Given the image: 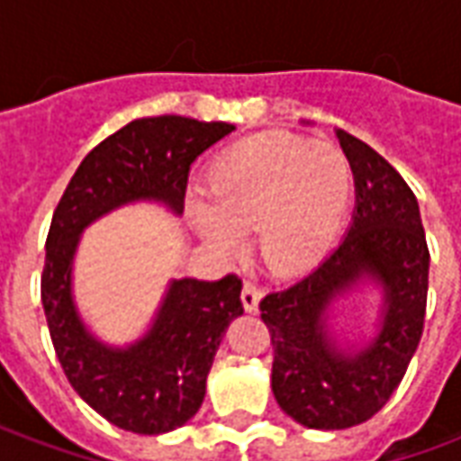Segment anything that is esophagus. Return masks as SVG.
<instances>
[{"instance_id": "esophagus-1", "label": "esophagus", "mask_w": 461, "mask_h": 461, "mask_svg": "<svg viewBox=\"0 0 461 461\" xmlns=\"http://www.w3.org/2000/svg\"><path fill=\"white\" fill-rule=\"evenodd\" d=\"M259 299H261L259 286H254V284L247 281V284L241 286V303H244L247 313H257V311H259Z\"/></svg>"}]
</instances>
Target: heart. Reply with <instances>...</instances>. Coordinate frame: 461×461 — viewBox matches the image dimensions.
I'll return each mask as SVG.
<instances>
[{
  "label": "heart",
  "mask_w": 461,
  "mask_h": 461,
  "mask_svg": "<svg viewBox=\"0 0 461 461\" xmlns=\"http://www.w3.org/2000/svg\"><path fill=\"white\" fill-rule=\"evenodd\" d=\"M353 194V172L339 145L291 132H257L212 160L207 200L187 217L212 249L234 254L254 230L259 261L274 274L316 264L336 240Z\"/></svg>",
  "instance_id": "b5f03b06"
}]
</instances>
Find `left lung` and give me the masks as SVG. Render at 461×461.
<instances>
[{"label": "left lung", "mask_w": 461, "mask_h": 461, "mask_svg": "<svg viewBox=\"0 0 461 461\" xmlns=\"http://www.w3.org/2000/svg\"><path fill=\"white\" fill-rule=\"evenodd\" d=\"M336 138L356 182L346 240L303 279L259 303L274 346V397L311 429L356 427L385 405L422 339L427 306L429 251L415 194L370 145L346 131ZM366 283L381 289L376 333L340 344L330 309Z\"/></svg>", "instance_id": "1"}]
</instances>
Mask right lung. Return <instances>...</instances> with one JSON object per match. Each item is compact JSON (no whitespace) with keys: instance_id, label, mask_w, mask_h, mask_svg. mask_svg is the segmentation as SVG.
I'll return each instance as SVG.
<instances>
[{"instance_id":"right-lung-1","label":"right lung","mask_w":461,"mask_h":461,"mask_svg":"<svg viewBox=\"0 0 461 461\" xmlns=\"http://www.w3.org/2000/svg\"><path fill=\"white\" fill-rule=\"evenodd\" d=\"M234 131L182 115L138 118L88 152L59 202L46 237L41 303L68 383L111 425L162 435L197 415L212 360L241 306V281L172 279L140 339L108 346L88 330L74 299L81 234L132 202L185 210L190 165Z\"/></svg>"}]
</instances>
